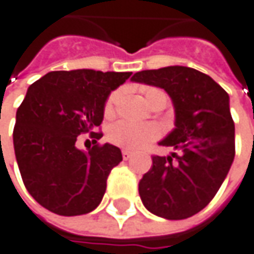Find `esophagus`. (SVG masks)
<instances>
[{"mask_svg": "<svg viewBox=\"0 0 254 254\" xmlns=\"http://www.w3.org/2000/svg\"><path fill=\"white\" fill-rule=\"evenodd\" d=\"M130 156H132V152L130 150H127V149L122 150V158H124V160H127Z\"/></svg>", "mask_w": 254, "mask_h": 254, "instance_id": "34e87169", "label": "esophagus"}]
</instances>
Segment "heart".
Instances as JSON below:
<instances>
[{
	"mask_svg": "<svg viewBox=\"0 0 254 254\" xmlns=\"http://www.w3.org/2000/svg\"><path fill=\"white\" fill-rule=\"evenodd\" d=\"M145 98L148 104L153 102L155 99H165L168 102V96L163 91L158 88H145L143 89ZM119 98V92H114L109 95L105 104V115L111 116L114 114L116 101ZM158 136V127L150 124H135L129 121H119L114 124L108 130V139L111 143H114L119 148L136 149L145 145L149 140Z\"/></svg>",
	"mask_w": 254,
	"mask_h": 254,
	"instance_id": "heart-1",
	"label": "heart"
}]
</instances>
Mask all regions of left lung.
Wrapping results in <instances>:
<instances>
[{"label":"left lung","instance_id":"8db88e82","mask_svg":"<svg viewBox=\"0 0 254 254\" xmlns=\"http://www.w3.org/2000/svg\"><path fill=\"white\" fill-rule=\"evenodd\" d=\"M132 81L165 89L175 108V129L159 145L178 153L152 158L139 182L142 203L163 219H188L215 197L235 159L229 95L209 75L179 65L136 72Z\"/></svg>","mask_w":254,"mask_h":254}]
</instances>
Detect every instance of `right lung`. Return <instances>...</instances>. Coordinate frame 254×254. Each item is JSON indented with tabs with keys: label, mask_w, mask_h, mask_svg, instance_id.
Here are the masks:
<instances>
[{
	"label": "right lung",
	"mask_w": 254,
	"mask_h": 254,
	"mask_svg": "<svg viewBox=\"0 0 254 254\" xmlns=\"http://www.w3.org/2000/svg\"><path fill=\"white\" fill-rule=\"evenodd\" d=\"M132 72L94 69L52 71L28 88L17 111L14 150L29 194L41 206L61 216L85 215L96 209L106 190V179L122 160L111 143L88 152L76 148V138L102 124L106 99Z\"/></svg>",
	"instance_id": "add662e5"
}]
</instances>
